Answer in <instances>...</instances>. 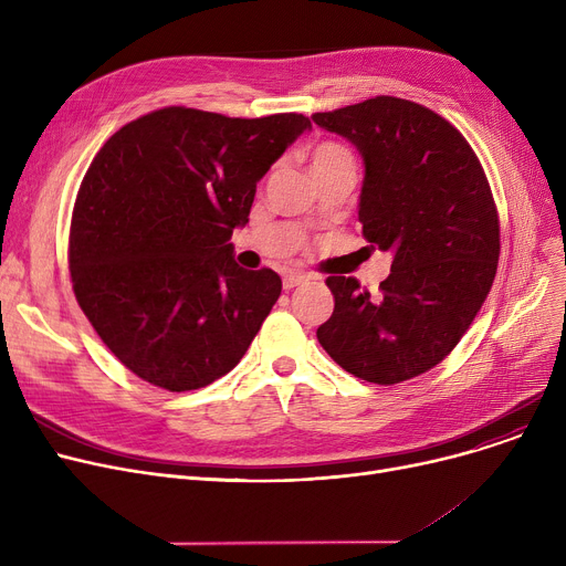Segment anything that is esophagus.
<instances>
[{
	"instance_id": "1",
	"label": "esophagus",
	"mask_w": 566,
	"mask_h": 566,
	"mask_svg": "<svg viewBox=\"0 0 566 566\" xmlns=\"http://www.w3.org/2000/svg\"><path fill=\"white\" fill-rule=\"evenodd\" d=\"M305 282H307V277H305V275H298V273H289V275L282 277V284H284L286 291H291V289H295V286H301V284H305Z\"/></svg>"
}]
</instances>
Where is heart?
<instances>
[{"mask_svg": "<svg viewBox=\"0 0 566 566\" xmlns=\"http://www.w3.org/2000/svg\"><path fill=\"white\" fill-rule=\"evenodd\" d=\"M339 160H350L348 151L344 146L335 144V142H323L314 148L312 154V169L323 167V165H331V163H339Z\"/></svg>", "mask_w": 566, "mask_h": 566, "instance_id": "heart-1", "label": "heart"}]
</instances>
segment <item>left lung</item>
Instances as JSON below:
<instances>
[{"label": "left lung", "instance_id": "8db88e82", "mask_svg": "<svg viewBox=\"0 0 566 566\" xmlns=\"http://www.w3.org/2000/svg\"><path fill=\"white\" fill-rule=\"evenodd\" d=\"M312 122L358 148V220L367 243L392 252L378 298L355 277L325 280L335 310L318 344L369 382L420 376L459 344L495 277L500 224L484 169L450 122L403 98L376 96Z\"/></svg>", "mask_w": 566, "mask_h": 566}]
</instances>
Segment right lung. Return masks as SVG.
<instances>
[{
    "mask_svg": "<svg viewBox=\"0 0 566 566\" xmlns=\"http://www.w3.org/2000/svg\"><path fill=\"white\" fill-rule=\"evenodd\" d=\"M305 130L303 114L165 107L103 144L75 199L69 265L82 312L133 374L188 392L241 363L282 280L238 265L229 238Z\"/></svg>",
    "mask_w": 566,
    "mask_h": 566,
    "instance_id": "obj_1",
    "label": "right lung"
}]
</instances>
